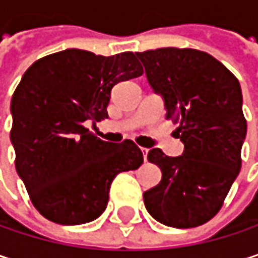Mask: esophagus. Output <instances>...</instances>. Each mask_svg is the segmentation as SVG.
Returning a JSON list of instances; mask_svg holds the SVG:
<instances>
[{
	"label": "esophagus",
	"instance_id": "esophagus-1",
	"mask_svg": "<svg viewBox=\"0 0 258 258\" xmlns=\"http://www.w3.org/2000/svg\"><path fill=\"white\" fill-rule=\"evenodd\" d=\"M140 151H142V153H143L145 161H148V153H149V149H148V148H140Z\"/></svg>",
	"mask_w": 258,
	"mask_h": 258
}]
</instances>
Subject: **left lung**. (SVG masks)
<instances>
[{"label":"left lung","mask_w":258,"mask_h":258,"mask_svg":"<svg viewBox=\"0 0 258 258\" xmlns=\"http://www.w3.org/2000/svg\"><path fill=\"white\" fill-rule=\"evenodd\" d=\"M152 88L162 94L173 136L184 143L181 156L155 148L148 159L162 178L143 194L155 220L171 227H197L222 208L241 171L246 134L242 93L236 77L217 59L194 48L136 53Z\"/></svg>","instance_id":"obj_1"}]
</instances>
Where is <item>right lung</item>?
Wrapping results in <instances>:
<instances>
[{"instance_id": "right-lung-1", "label": "right lung", "mask_w": 258, "mask_h": 258, "mask_svg": "<svg viewBox=\"0 0 258 258\" xmlns=\"http://www.w3.org/2000/svg\"><path fill=\"white\" fill-rule=\"evenodd\" d=\"M134 53L69 48L32 63L12 97L16 170L48 220L82 224L106 210L113 178L143 164L133 140L103 142L85 127L107 118L112 87L140 77Z\"/></svg>"}]
</instances>
